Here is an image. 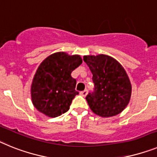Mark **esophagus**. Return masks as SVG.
Segmentation results:
<instances>
[{
  "label": "esophagus",
  "mask_w": 157,
  "mask_h": 157,
  "mask_svg": "<svg viewBox=\"0 0 157 157\" xmlns=\"http://www.w3.org/2000/svg\"><path fill=\"white\" fill-rule=\"evenodd\" d=\"M87 93H88V91H87V90H84V91L80 92V95H82V96H86Z\"/></svg>",
  "instance_id": "esophagus-1"
}]
</instances>
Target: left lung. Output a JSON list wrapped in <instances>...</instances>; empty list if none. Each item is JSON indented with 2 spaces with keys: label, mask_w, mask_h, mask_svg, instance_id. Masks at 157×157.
I'll return each instance as SVG.
<instances>
[{
  "label": "left lung",
  "mask_w": 157,
  "mask_h": 157,
  "mask_svg": "<svg viewBox=\"0 0 157 157\" xmlns=\"http://www.w3.org/2000/svg\"><path fill=\"white\" fill-rule=\"evenodd\" d=\"M92 73L94 91L86 96L95 114L107 118L122 112L128 105L132 87L122 65L108 55L84 56Z\"/></svg>",
  "instance_id": "left-lung-1"
}]
</instances>
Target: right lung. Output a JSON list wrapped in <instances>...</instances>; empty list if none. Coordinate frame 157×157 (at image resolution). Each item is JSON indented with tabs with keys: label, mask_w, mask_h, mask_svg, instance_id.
I'll list each match as a JSON object with an SVG mask.
<instances>
[{
	"label": "right lung",
	"mask_w": 157,
	"mask_h": 157,
	"mask_svg": "<svg viewBox=\"0 0 157 157\" xmlns=\"http://www.w3.org/2000/svg\"><path fill=\"white\" fill-rule=\"evenodd\" d=\"M82 63L80 55L58 52L46 58L38 68L31 87V100L38 111L51 118L69 111L79 92L71 73Z\"/></svg>",
	"instance_id": "add662e5"
}]
</instances>
